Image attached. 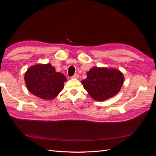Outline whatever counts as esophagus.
I'll use <instances>...</instances> for the list:
<instances>
[{
    "mask_svg": "<svg viewBox=\"0 0 156 156\" xmlns=\"http://www.w3.org/2000/svg\"><path fill=\"white\" fill-rule=\"evenodd\" d=\"M79 77V75L78 73H75L72 77V78H73V79H78Z\"/></svg>",
    "mask_w": 156,
    "mask_h": 156,
    "instance_id": "obj_1",
    "label": "esophagus"
}]
</instances>
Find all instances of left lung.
Here are the masks:
<instances>
[{
	"label": "left lung",
	"mask_w": 156,
	"mask_h": 156,
	"mask_svg": "<svg viewBox=\"0 0 156 156\" xmlns=\"http://www.w3.org/2000/svg\"><path fill=\"white\" fill-rule=\"evenodd\" d=\"M87 75L81 83L89 95L98 101L115 96L120 90L124 81L123 73L111 68L94 67L88 71Z\"/></svg>",
	"instance_id": "obj_1"
}]
</instances>
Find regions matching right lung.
<instances>
[{
	"label": "right lung",
	"mask_w": 156,
	"mask_h": 156,
	"mask_svg": "<svg viewBox=\"0 0 156 156\" xmlns=\"http://www.w3.org/2000/svg\"><path fill=\"white\" fill-rule=\"evenodd\" d=\"M25 82L29 91L44 100H51L62 90L67 79L56 72L51 64H37L25 73Z\"/></svg>",
	"instance_id": "1"
}]
</instances>
